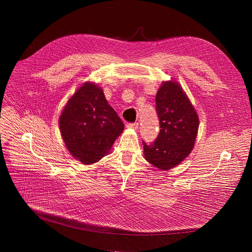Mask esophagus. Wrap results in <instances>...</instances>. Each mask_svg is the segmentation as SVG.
<instances>
[{"mask_svg": "<svg viewBox=\"0 0 252 252\" xmlns=\"http://www.w3.org/2000/svg\"><path fill=\"white\" fill-rule=\"evenodd\" d=\"M127 127L137 129L138 128V123H129V124H127Z\"/></svg>", "mask_w": 252, "mask_h": 252, "instance_id": "esophagus-1", "label": "esophagus"}]
</instances>
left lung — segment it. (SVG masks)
<instances>
[{"label": "left lung", "mask_w": 252, "mask_h": 252, "mask_svg": "<svg viewBox=\"0 0 252 252\" xmlns=\"http://www.w3.org/2000/svg\"><path fill=\"white\" fill-rule=\"evenodd\" d=\"M159 132L155 141L142 140L146 159L159 169H170L192 151L198 130V117L181 86L161 85L156 96Z\"/></svg>", "instance_id": "1"}]
</instances>
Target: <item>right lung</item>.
Here are the masks:
<instances>
[{
	"label": "right lung",
	"mask_w": 252,
	"mask_h": 252,
	"mask_svg": "<svg viewBox=\"0 0 252 252\" xmlns=\"http://www.w3.org/2000/svg\"><path fill=\"white\" fill-rule=\"evenodd\" d=\"M124 127L102 90L91 83L68 99L60 118L61 133L68 152L85 164L96 162L109 153Z\"/></svg>",
	"instance_id": "right-lung-1"
}]
</instances>
